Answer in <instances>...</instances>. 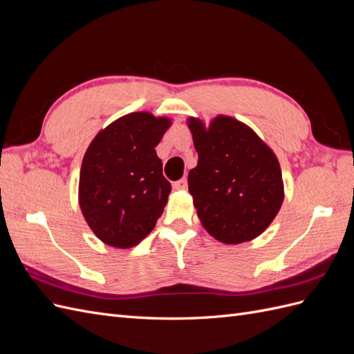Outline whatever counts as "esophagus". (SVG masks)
<instances>
[{
	"instance_id": "esophagus-1",
	"label": "esophagus",
	"mask_w": 354,
	"mask_h": 354,
	"mask_svg": "<svg viewBox=\"0 0 354 354\" xmlns=\"http://www.w3.org/2000/svg\"><path fill=\"white\" fill-rule=\"evenodd\" d=\"M173 187L176 190H186L187 189V180L186 178H180L173 183Z\"/></svg>"
}]
</instances>
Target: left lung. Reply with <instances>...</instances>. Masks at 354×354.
<instances>
[{"instance_id":"obj_1","label":"left lung","mask_w":354,"mask_h":354,"mask_svg":"<svg viewBox=\"0 0 354 354\" xmlns=\"http://www.w3.org/2000/svg\"><path fill=\"white\" fill-rule=\"evenodd\" d=\"M187 127L198 152V165L189 171V194L203 229L227 245L260 236L283 202L274 152L232 116L218 115L208 127L190 116Z\"/></svg>"}]
</instances>
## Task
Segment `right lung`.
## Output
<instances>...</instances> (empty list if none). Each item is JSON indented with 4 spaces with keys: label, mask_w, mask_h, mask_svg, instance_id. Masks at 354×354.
<instances>
[{
    "label": "right lung",
    "mask_w": 354,
    "mask_h": 354,
    "mask_svg": "<svg viewBox=\"0 0 354 354\" xmlns=\"http://www.w3.org/2000/svg\"><path fill=\"white\" fill-rule=\"evenodd\" d=\"M171 127L167 116L133 112L97 133L84 155L78 201L103 243L131 248L162 216L171 192L155 147Z\"/></svg>",
    "instance_id": "right-lung-1"
}]
</instances>
